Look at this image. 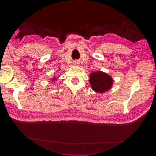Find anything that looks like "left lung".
<instances>
[{
	"label": "left lung",
	"mask_w": 156,
	"mask_h": 156,
	"mask_svg": "<svg viewBox=\"0 0 156 156\" xmlns=\"http://www.w3.org/2000/svg\"><path fill=\"white\" fill-rule=\"evenodd\" d=\"M89 82L94 92L103 93L110 89L114 84V80L110 75L102 71H97L90 74Z\"/></svg>",
	"instance_id": "obj_1"
}]
</instances>
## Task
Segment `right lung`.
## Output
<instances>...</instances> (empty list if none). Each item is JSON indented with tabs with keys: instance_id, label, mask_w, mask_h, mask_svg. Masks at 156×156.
<instances>
[{
	"instance_id": "obj_1",
	"label": "right lung",
	"mask_w": 156,
	"mask_h": 156,
	"mask_svg": "<svg viewBox=\"0 0 156 156\" xmlns=\"http://www.w3.org/2000/svg\"><path fill=\"white\" fill-rule=\"evenodd\" d=\"M57 80V77H53L51 79V81H55Z\"/></svg>"
}]
</instances>
